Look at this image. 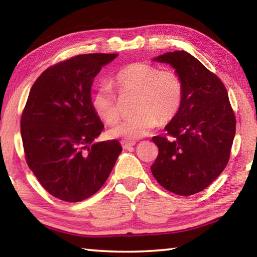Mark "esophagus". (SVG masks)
<instances>
[{
  "instance_id": "esophagus-1",
  "label": "esophagus",
  "mask_w": 257,
  "mask_h": 257,
  "mask_svg": "<svg viewBox=\"0 0 257 257\" xmlns=\"http://www.w3.org/2000/svg\"><path fill=\"white\" fill-rule=\"evenodd\" d=\"M135 144H136V143H135V142H128V141H122V142H121V145H122V147H123L124 150L130 149V147H133Z\"/></svg>"
}]
</instances>
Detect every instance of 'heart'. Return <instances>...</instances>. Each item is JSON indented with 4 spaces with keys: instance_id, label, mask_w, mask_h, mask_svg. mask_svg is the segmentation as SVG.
Returning a JSON list of instances; mask_svg holds the SVG:
<instances>
[{
    "instance_id": "heart-1",
    "label": "heart",
    "mask_w": 257,
    "mask_h": 257,
    "mask_svg": "<svg viewBox=\"0 0 257 257\" xmlns=\"http://www.w3.org/2000/svg\"><path fill=\"white\" fill-rule=\"evenodd\" d=\"M113 86L120 98L135 96V114L110 130V136L134 141L175 119L180 110L184 86L172 70H160L145 62H133L120 69L113 78ZM92 106L98 118L112 125L121 115L119 98L108 86H102L92 96Z\"/></svg>"
}]
</instances>
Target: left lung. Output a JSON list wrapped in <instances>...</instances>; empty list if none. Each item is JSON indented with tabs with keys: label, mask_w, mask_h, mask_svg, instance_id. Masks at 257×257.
I'll return each mask as SVG.
<instances>
[{
	"label": "left lung",
	"mask_w": 257,
	"mask_h": 257,
	"mask_svg": "<svg viewBox=\"0 0 257 257\" xmlns=\"http://www.w3.org/2000/svg\"><path fill=\"white\" fill-rule=\"evenodd\" d=\"M154 60L176 69L184 86L180 110L154 136L159 155L151 170L159 184L181 196L199 193L227 167L236 134V116L223 82L185 51Z\"/></svg>",
	"instance_id": "8db88e82"
}]
</instances>
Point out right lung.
Masks as SVG:
<instances>
[{"mask_svg":"<svg viewBox=\"0 0 257 257\" xmlns=\"http://www.w3.org/2000/svg\"><path fill=\"white\" fill-rule=\"evenodd\" d=\"M116 55L73 56L47 68L30 88L20 121L26 162L61 201L97 193L122 151L115 139L93 144L104 129L92 106L93 80Z\"/></svg>","mask_w":257,"mask_h":257,"instance_id":"obj_1","label":"right lung"}]
</instances>
